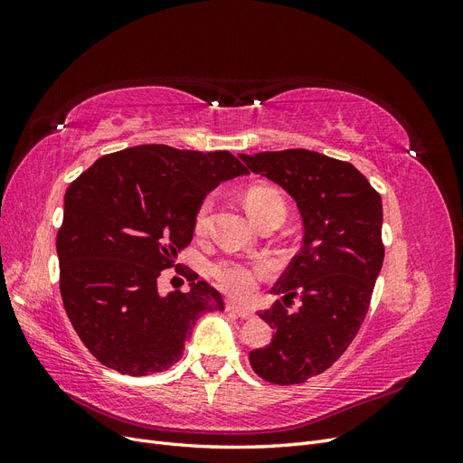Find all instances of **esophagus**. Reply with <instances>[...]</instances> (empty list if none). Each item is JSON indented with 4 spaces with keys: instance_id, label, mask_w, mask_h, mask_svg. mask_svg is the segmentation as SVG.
I'll return each mask as SVG.
<instances>
[{
    "instance_id": "1",
    "label": "esophagus",
    "mask_w": 463,
    "mask_h": 463,
    "mask_svg": "<svg viewBox=\"0 0 463 463\" xmlns=\"http://www.w3.org/2000/svg\"><path fill=\"white\" fill-rule=\"evenodd\" d=\"M226 309L233 311L237 317H241V318H253V311H249L245 305L237 303V301H232V299L226 303Z\"/></svg>"
}]
</instances>
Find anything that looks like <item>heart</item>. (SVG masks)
I'll return each mask as SVG.
<instances>
[{
    "label": "heart",
    "instance_id": "1",
    "mask_svg": "<svg viewBox=\"0 0 463 463\" xmlns=\"http://www.w3.org/2000/svg\"><path fill=\"white\" fill-rule=\"evenodd\" d=\"M245 206L253 220H259L264 213H269L272 208L282 206L284 199L276 189L266 185H255L250 187L245 194ZM210 213H213V197H206L194 214V232L203 235L208 228ZM266 272L264 262H245L237 259H223L213 266V276L216 282L235 296H249L250 291L257 288L259 278Z\"/></svg>",
    "mask_w": 463,
    "mask_h": 463
}]
</instances>
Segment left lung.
Returning <instances> with one entry per match:
<instances>
[{"instance_id": "obj_1", "label": "left lung", "mask_w": 463, "mask_h": 463, "mask_svg": "<svg viewBox=\"0 0 463 463\" xmlns=\"http://www.w3.org/2000/svg\"><path fill=\"white\" fill-rule=\"evenodd\" d=\"M253 174L296 201L303 247L270 289L284 296L260 318L272 342L253 349V371L272 384H301L325 373L349 347L369 311L383 269V199L349 162L305 148L240 154ZM302 299L298 314L285 307Z\"/></svg>"}]
</instances>
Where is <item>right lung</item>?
I'll return each mask as SVG.
<instances>
[{"mask_svg":"<svg viewBox=\"0 0 463 463\" xmlns=\"http://www.w3.org/2000/svg\"><path fill=\"white\" fill-rule=\"evenodd\" d=\"M228 150L141 145L98 158L65 193L55 240L65 313L89 352L121 374L170 369L220 291L193 279L160 296L156 279L194 232V214L222 181L247 175Z\"/></svg>","mask_w":463,"mask_h":463,"instance_id":"add662e5","label":"right lung"}]
</instances>
